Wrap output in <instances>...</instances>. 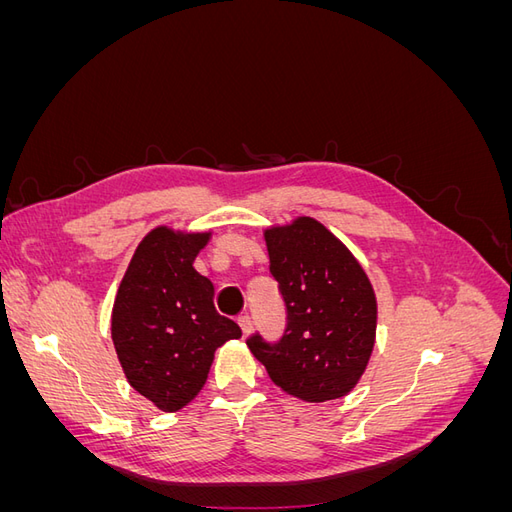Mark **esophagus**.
<instances>
[{
	"instance_id": "34e87169",
	"label": "esophagus",
	"mask_w": 512,
	"mask_h": 512,
	"mask_svg": "<svg viewBox=\"0 0 512 512\" xmlns=\"http://www.w3.org/2000/svg\"><path fill=\"white\" fill-rule=\"evenodd\" d=\"M239 327H241L243 337L250 335V333H252V320H250V316H241V318H239Z\"/></svg>"
}]
</instances>
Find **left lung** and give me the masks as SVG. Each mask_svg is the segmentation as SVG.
I'll return each instance as SVG.
<instances>
[{"label": "left lung", "instance_id": "1", "mask_svg": "<svg viewBox=\"0 0 512 512\" xmlns=\"http://www.w3.org/2000/svg\"><path fill=\"white\" fill-rule=\"evenodd\" d=\"M271 275L286 305V331L269 344L258 333L247 348L269 378L309 404L348 395L376 342L378 305L359 260L314 218L265 230Z\"/></svg>", "mask_w": 512, "mask_h": 512}]
</instances>
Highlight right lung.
Returning <instances> with one entry per match:
<instances>
[{
	"instance_id": "obj_1",
	"label": "right lung",
	"mask_w": 512,
	"mask_h": 512,
	"mask_svg": "<svg viewBox=\"0 0 512 512\" xmlns=\"http://www.w3.org/2000/svg\"><path fill=\"white\" fill-rule=\"evenodd\" d=\"M211 232L153 228L119 284L111 337L134 391L177 412L203 389L213 354L241 329L215 312L213 284L194 269Z\"/></svg>"
}]
</instances>
